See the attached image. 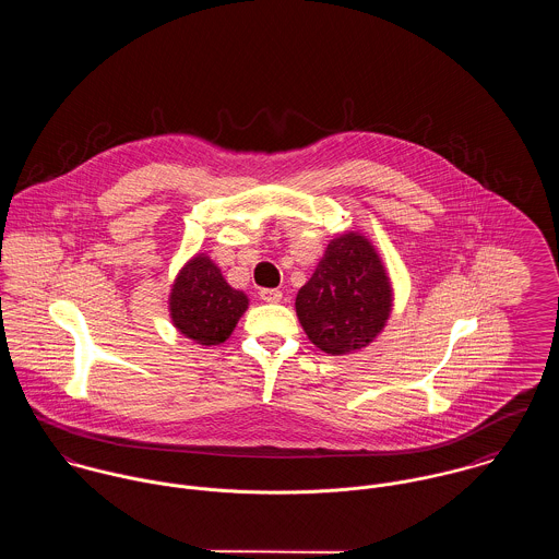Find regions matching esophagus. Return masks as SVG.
<instances>
[{"instance_id": "34e87169", "label": "esophagus", "mask_w": 559, "mask_h": 559, "mask_svg": "<svg viewBox=\"0 0 559 559\" xmlns=\"http://www.w3.org/2000/svg\"><path fill=\"white\" fill-rule=\"evenodd\" d=\"M260 299L266 301V304H277V301H282V290H277V288H262L260 290Z\"/></svg>"}]
</instances>
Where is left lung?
Instances as JSON below:
<instances>
[{"instance_id":"obj_1","label":"left lung","mask_w":559,"mask_h":559,"mask_svg":"<svg viewBox=\"0 0 559 559\" xmlns=\"http://www.w3.org/2000/svg\"><path fill=\"white\" fill-rule=\"evenodd\" d=\"M295 310L310 342L326 355L372 344L394 310V286L372 240L357 230L329 240Z\"/></svg>"}]
</instances>
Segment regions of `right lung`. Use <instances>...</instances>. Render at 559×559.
I'll return each instance as SVG.
<instances>
[{
  "instance_id": "obj_1",
  "label": "right lung",
  "mask_w": 559,
  "mask_h": 559,
  "mask_svg": "<svg viewBox=\"0 0 559 559\" xmlns=\"http://www.w3.org/2000/svg\"><path fill=\"white\" fill-rule=\"evenodd\" d=\"M247 308V295L226 282L206 253H195L180 266L167 299L171 324L202 346L224 344Z\"/></svg>"
}]
</instances>
